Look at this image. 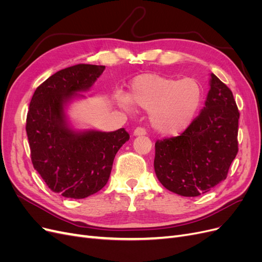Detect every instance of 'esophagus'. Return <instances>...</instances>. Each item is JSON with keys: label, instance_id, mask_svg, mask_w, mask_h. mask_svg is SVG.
I'll return each mask as SVG.
<instances>
[{"label": "esophagus", "instance_id": "esophagus-1", "mask_svg": "<svg viewBox=\"0 0 262 262\" xmlns=\"http://www.w3.org/2000/svg\"><path fill=\"white\" fill-rule=\"evenodd\" d=\"M133 134H134V136H145V134H146V130L144 129V128H141V126H138V128L136 129V130H134L133 131Z\"/></svg>", "mask_w": 262, "mask_h": 262}]
</instances>
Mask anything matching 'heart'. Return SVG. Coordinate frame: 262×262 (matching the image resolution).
I'll use <instances>...</instances> for the list:
<instances>
[{"instance_id":"b5f03b06","label":"heart","mask_w":262,"mask_h":262,"mask_svg":"<svg viewBox=\"0 0 262 262\" xmlns=\"http://www.w3.org/2000/svg\"><path fill=\"white\" fill-rule=\"evenodd\" d=\"M203 97L202 87L194 78H178L146 73L133 78L130 97L117 95L121 107L129 109L132 101L149 110V122L154 130L165 136L184 131L199 110Z\"/></svg>"}]
</instances>
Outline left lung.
<instances>
[{"label":"left lung","mask_w":262,"mask_h":262,"mask_svg":"<svg viewBox=\"0 0 262 262\" xmlns=\"http://www.w3.org/2000/svg\"><path fill=\"white\" fill-rule=\"evenodd\" d=\"M205 107L178 137L157 140L154 169L161 184L184 196L210 191L238 153V119L232 91L211 74Z\"/></svg>","instance_id":"left-lung-1"}]
</instances>
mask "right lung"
Masks as SVG:
<instances>
[{
  "instance_id": "right-lung-1",
  "label": "right lung",
  "mask_w": 262,
  "mask_h": 262,
  "mask_svg": "<svg viewBox=\"0 0 262 262\" xmlns=\"http://www.w3.org/2000/svg\"><path fill=\"white\" fill-rule=\"evenodd\" d=\"M105 66L76 64L63 69L39 85L30 100L26 132L34 168L53 192L83 199L104 188L115 156L130 134L76 133L66 124L63 106L77 92L89 90Z\"/></svg>"
}]
</instances>
